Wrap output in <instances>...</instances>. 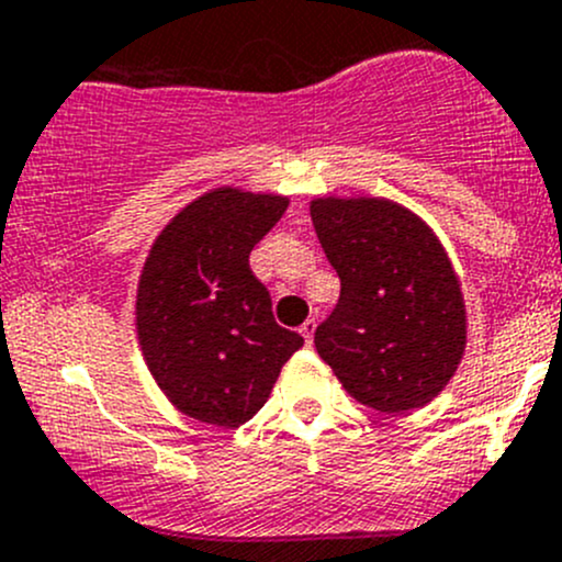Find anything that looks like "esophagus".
Listing matches in <instances>:
<instances>
[{"mask_svg": "<svg viewBox=\"0 0 562 562\" xmlns=\"http://www.w3.org/2000/svg\"><path fill=\"white\" fill-rule=\"evenodd\" d=\"M314 330H316L314 319H305L303 325H300V333H303V338H305V344H308V347H311V341H314Z\"/></svg>", "mask_w": 562, "mask_h": 562, "instance_id": "1", "label": "esophagus"}]
</instances>
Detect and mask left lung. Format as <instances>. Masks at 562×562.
Instances as JSON below:
<instances>
[{
    "label": "left lung",
    "mask_w": 562,
    "mask_h": 562,
    "mask_svg": "<svg viewBox=\"0 0 562 562\" xmlns=\"http://www.w3.org/2000/svg\"><path fill=\"white\" fill-rule=\"evenodd\" d=\"M311 221L341 279L314 344L355 402L409 413L440 396L468 347L462 283L420 215L380 196H319Z\"/></svg>",
    "instance_id": "obj_1"
}]
</instances>
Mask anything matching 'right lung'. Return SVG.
I'll return each mask as SVG.
<instances>
[{"label": "right lung", "mask_w": 562, "mask_h": 562, "mask_svg": "<svg viewBox=\"0 0 562 562\" xmlns=\"http://www.w3.org/2000/svg\"><path fill=\"white\" fill-rule=\"evenodd\" d=\"M286 207L279 193L213 188L164 226L144 259L138 347L153 380L188 418L243 426L303 347L297 333L276 325L270 292L248 265Z\"/></svg>", "instance_id": "obj_1"}]
</instances>
